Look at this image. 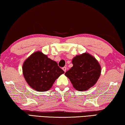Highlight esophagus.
<instances>
[{"label": "esophagus", "mask_w": 125, "mask_h": 125, "mask_svg": "<svg viewBox=\"0 0 125 125\" xmlns=\"http://www.w3.org/2000/svg\"><path fill=\"white\" fill-rule=\"evenodd\" d=\"M62 70L64 71V72H66V67H62Z\"/></svg>", "instance_id": "esophagus-1"}]
</instances>
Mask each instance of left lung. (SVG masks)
<instances>
[{
  "label": "left lung",
  "instance_id": "8db88e82",
  "mask_svg": "<svg viewBox=\"0 0 125 125\" xmlns=\"http://www.w3.org/2000/svg\"><path fill=\"white\" fill-rule=\"evenodd\" d=\"M72 63L73 66L65 75L75 89L87 90L96 83L101 74V66L93 56L86 52L76 55Z\"/></svg>",
  "mask_w": 125,
  "mask_h": 125
}]
</instances>
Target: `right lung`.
<instances>
[{
  "label": "right lung",
  "instance_id": "add662e5",
  "mask_svg": "<svg viewBox=\"0 0 125 125\" xmlns=\"http://www.w3.org/2000/svg\"><path fill=\"white\" fill-rule=\"evenodd\" d=\"M64 73L56 61L39 51L32 54L22 65V73L26 81L38 91L49 90L55 81Z\"/></svg>",
  "mask_w": 125,
  "mask_h": 125
}]
</instances>
